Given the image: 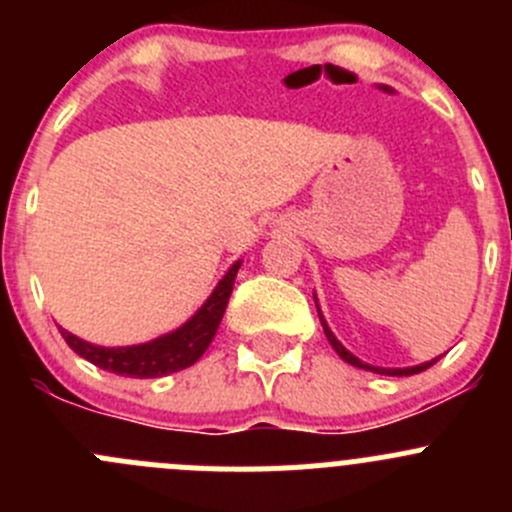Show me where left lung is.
Returning a JSON list of instances; mask_svg holds the SVG:
<instances>
[{
	"instance_id": "left-lung-1",
	"label": "left lung",
	"mask_w": 512,
	"mask_h": 512,
	"mask_svg": "<svg viewBox=\"0 0 512 512\" xmlns=\"http://www.w3.org/2000/svg\"><path fill=\"white\" fill-rule=\"evenodd\" d=\"M317 312H319V307H317ZM319 319H322L324 334H327V339H329V344H332V347H334V352H337L339 356H342V359L347 361V364H352V366H359V369H366V371H376V374H386V376H411V374H418V371H426L428 366H433V364H436V361H438V359H433V361H426V364L409 366V369H379V366L364 364V361H359V359H356V356H354L352 352H347V349H344L342 344H339V339L334 337V334H332V329H329V327H327V322H324L322 312H319Z\"/></svg>"
}]
</instances>
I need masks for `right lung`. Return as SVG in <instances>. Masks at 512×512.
I'll list each match as a JSON object with an SVG mask.
<instances>
[{
	"label": "right lung",
	"instance_id": "1",
	"mask_svg": "<svg viewBox=\"0 0 512 512\" xmlns=\"http://www.w3.org/2000/svg\"><path fill=\"white\" fill-rule=\"evenodd\" d=\"M240 270V262L227 270V275L210 294L208 302L195 312L193 319L183 324L175 332L165 334V337L153 339L148 344H138V347H96V344L84 342V339L74 337L71 332L61 329V337L66 339L76 354L84 356L86 361L98 366L103 371H111L118 376H131V379H156V376L175 374L180 369L193 366L205 349L213 342L215 332L223 319L227 299L232 294V285H235V275Z\"/></svg>",
	"mask_w": 512,
	"mask_h": 512
}]
</instances>
